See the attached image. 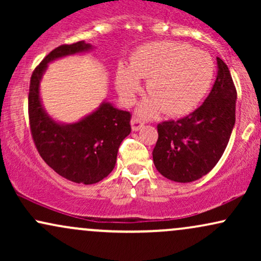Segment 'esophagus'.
I'll list each match as a JSON object with an SVG mask.
<instances>
[{
	"instance_id": "1",
	"label": "esophagus",
	"mask_w": 261,
	"mask_h": 261,
	"mask_svg": "<svg viewBox=\"0 0 261 261\" xmlns=\"http://www.w3.org/2000/svg\"><path fill=\"white\" fill-rule=\"evenodd\" d=\"M131 127H133V131H139L141 127H143V121L139 118H133V120H131Z\"/></svg>"
}]
</instances>
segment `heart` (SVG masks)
I'll return each instance as SVG.
<instances>
[{
	"instance_id": "obj_1",
	"label": "heart",
	"mask_w": 261,
	"mask_h": 261,
	"mask_svg": "<svg viewBox=\"0 0 261 261\" xmlns=\"http://www.w3.org/2000/svg\"><path fill=\"white\" fill-rule=\"evenodd\" d=\"M214 61L207 53L176 41H154L139 47L130 64L119 66L115 86L125 104H133L147 80L151 95L140 108L147 116L163 110L167 115H187L199 106L214 80Z\"/></svg>"
}]
</instances>
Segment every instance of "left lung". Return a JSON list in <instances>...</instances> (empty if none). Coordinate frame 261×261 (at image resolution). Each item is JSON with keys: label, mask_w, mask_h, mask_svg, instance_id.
<instances>
[{"label": "left lung", "mask_w": 261, "mask_h": 261, "mask_svg": "<svg viewBox=\"0 0 261 261\" xmlns=\"http://www.w3.org/2000/svg\"><path fill=\"white\" fill-rule=\"evenodd\" d=\"M217 77L202 106L179 120L157 125L153 162L173 181L190 182L214 168L222 157L236 122L237 91L227 66L217 58Z\"/></svg>", "instance_id": "left-lung-1"}]
</instances>
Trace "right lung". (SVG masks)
Returning a JSON list of instances; mask_svg holds the SVG:
<instances>
[{"instance_id": "right-lung-1", "label": "right lung", "mask_w": 261, "mask_h": 261, "mask_svg": "<svg viewBox=\"0 0 261 261\" xmlns=\"http://www.w3.org/2000/svg\"><path fill=\"white\" fill-rule=\"evenodd\" d=\"M89 49L85 41L54 49L33 71L28 95L29 125L39 154L59 175L86 185L100 181L114 169L120 143L131 133V114L103 103L79 122L59 124L44 112L39 83L49 62Z\"/></svg>"}]
</instances>
